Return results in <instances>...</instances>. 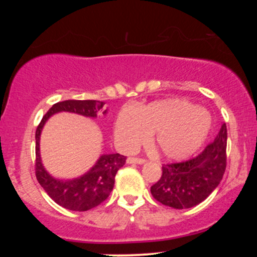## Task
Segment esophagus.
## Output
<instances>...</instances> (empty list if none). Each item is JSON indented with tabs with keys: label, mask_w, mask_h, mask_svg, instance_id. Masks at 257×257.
Listing matches in <instances>:
<instances>
[{
	"label": "esophagus",
	"mask_w": 257,
	"mask_h": 257,
	"mask_svg": "<svg viewBox=\"0 0 257 257\" xmlns=\"http://www.w3.org/2000/svg\"><path fill=\"white\" fill-rule=\"evenodd\" d=\"M145 162L146 159L137 158V157H128V159H126V163L129 164H144Z\"/></svg>",
	"instance_id": "obj_1"
}]
</instances>
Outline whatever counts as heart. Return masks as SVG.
<instances>
[{
  "label": "heart",
  "instance_id": "1",
  "mask_svg": "<svg viewBox=\"0 0 257 257\" xmlns=\"http://www.w3.org/2000/svg\"><path fill=\"white\" fill-rule=\"evenodd\" d=\"M211 126V117L203 108L182 99H167L141 106L125 107L114 120V138L132 151L151 135L159 155L169 159L190 156L202 145Z\"/></svg>",
  "mask_w": 257,
  "mask_h": 257
}]
</instances>
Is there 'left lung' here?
<instances>
[{
  "label": "left lung",
  "instance_id": "1",
  "mask_svg": "<svg viewBox=\"0 0 257 257\" xmlns=\"http://www.w3.org/2000/svg\"><path fill=\"white\" fill-rule=\"evenodd\" d=\"M227 128L222 123L213 143L196 157L179 163L163 164L161 179L151 186L153 198L163 205L187 209L209 196L226 170Z\"/></svg>",
  "mask_w": 257,
  "mask_h": 257
}]
</instances>
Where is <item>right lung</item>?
<instances>
[{"label":"right lung","mask_w":257,"mask_h":257,"mask_svg":"<svg viewBox=\"0 0 257 257\" xmlns=\"http://www.w3.org/2000/svg\"><path fill=\"white\" fill-rule=\"evenodd\" d=\"M105 102L99 100H65L57 102L43 116L36 129V163L35 173L37 181L57 204L73 211H87L101 204L113 190L114 176L125 164V156L119 153L102 155L83 176L73 180H57L46 172L40 157V135L46 120L57 113L66 111L85 117H96ZM106 111L102 112L105 113Z\"/></svg>","instance_id":"1"}]
</instances>
